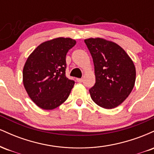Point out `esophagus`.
Here are the masks:
<instances>
[{
  "label": "esophagus",
  "instance_id": "obj_1",
  "mask_svg": "<svg viewBox=\"0 0 154 154\" xmlns=\"http://www.w3.org/2000/svg\"><path fill=\"white\" fill-rule=\"evenodd\" d=\"M77 81L78 82H83V79H82V78H78V79H77Z\"/></svg>",
  "mask_w": 154,
  "mask_h": 154
}]
</instances>
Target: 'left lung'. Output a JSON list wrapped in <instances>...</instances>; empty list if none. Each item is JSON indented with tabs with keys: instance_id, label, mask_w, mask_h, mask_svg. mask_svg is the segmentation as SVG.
<instances>
[{
	"instance_id": "left-lung-1",
	"label": "left lung",
	"mask_w": 154,
	"mask_h": 154,
	"mask_svg": "<svg viewBox=\"0 0 154 154\" xmlns=\"http://www.w3.org/2000/svg\"><path fill=\"white\" fill-rule=\"evenodd\" d=\"M85 43L94 63L95 83L89 90L92 100L103 109H114L126 100L133 89L135 64L114 42L91 38L85 39Z\"/></svg>"
}]
</instances>
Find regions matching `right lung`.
Here are the masks:
<instances>
[{"instance_id": "add662e5", "label": "right lung", "mask_w": 154, "mask_h": 154, "mask_svg": "<svg viewBox=\"0 0 154 154\" xmlns=\"http://www.w3.org/2000/svg\"><path fill=\"white\" fill-rule=\"evenodd\" d=\"M76 40L57 38L39 45L23 68V85L31 100L44 110H52L68 98L75 82L66 77V55Z\"/></svg>"}]
</instances>
